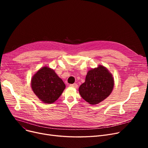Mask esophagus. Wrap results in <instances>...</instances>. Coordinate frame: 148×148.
Instances as JSON below:
<instances>
[{
    "label": "esophagus",
    "mask_w": 148,
    "mask_h": 148,
    "mask_svg": "<svg viewBox=\"0 0 148 148\" xmlns=\"http://www.w3.org/2000/svg\"><path fill=\"white\" fill-rule=\"evenodd\" d=\"M71 87H73V88H78V84H77V83H74V84H71L69 85Z\"/></svg>",
    "instance_id": "esophagus-1"
}]
</instances>
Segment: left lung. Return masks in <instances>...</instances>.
<instances>
[{
  "mask_svg": "<svg viewBox=\"0 0 148 148\" xmlns=\"http://www.w3.org/2000/svg\"><path fill=\"white\" fill-rule=\"evenodd\" d=\"M114 86L112 74L104 66L91 69L79 87L81 97L90 104H97L110 95Z\"/></svg>",
  "mask_w": 148,
  "mask_h": 148,
  "instance_id": "1",
  "label": "left lung"
}]
</instances>
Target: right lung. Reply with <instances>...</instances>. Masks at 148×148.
Instances as JSON below:
<instances>
[{
    "mask_svg": "<svg viewBox=\"0 0 148 148\" xmlns=\"http://www.w3.org/2000/svg\"><path fill=\"white\" fill-rule=\"evenodd\" d=\"M31 87L34 94L43 103L51 104L61 95L65 84L53 69L44 66L32 77Z\"/></svg>",
    "mask_w": 148,
    "mask_h": 148,
    "instance_id": "1",
    "label": "right lung"
}]
</instances>
